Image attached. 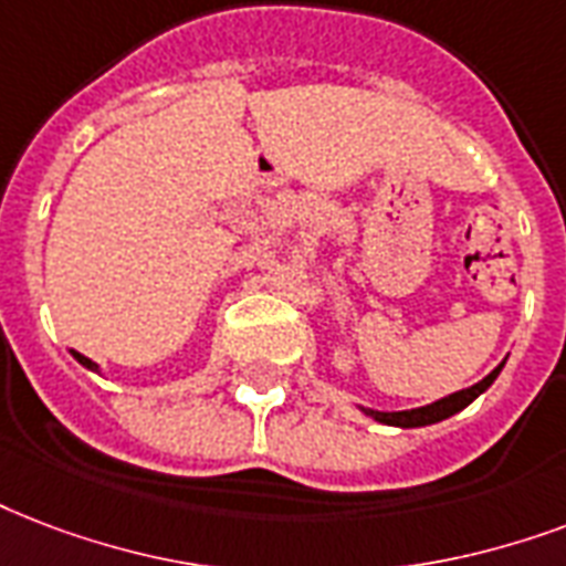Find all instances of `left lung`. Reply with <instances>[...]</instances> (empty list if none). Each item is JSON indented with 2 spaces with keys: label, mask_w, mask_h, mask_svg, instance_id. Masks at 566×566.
Here are the masks:
<instances>
[{
  "label": "left lung",
  "mask_w": 566,
  "mask_h": 566,
  "mask_svg": "<svg viewBox=\"0 0 566 566\" xmlns=\"http://www.w3.org/2000/svg\"><path fill=\"white\" fill-rule=\"evenodd\" d=\"M504 368V361L493 374H486L481 382H474L472 388H463V391H454V395H448V398L437 400V403H430V407H418V409H407V412H377V409H365L370 418H377L382 424H395V427H424V424H437L442 418H451L454 412L465 409L472 403L481 391L493 386V379L499 377V370Z\"/></svg>",
  "instance_id": "1"
}]
</instances>
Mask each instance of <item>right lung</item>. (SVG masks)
<instances>
[{"instance_id": "1", "label": "right lung", "mask_w": 566, "mask_h": 566, "mask_svg": "<svg viewBox=\"0 0 566 566\" xmlns=\"http://www.w3.org/2000/svg\"><path fill=\"white\" fill-rule=\"evenodd\" d=\"M73 356H76V361H80V365H85V368H97V365H94V361L92 359H88V356H82V353H76V350H73Z\"/></svg>"}]
</instances>
